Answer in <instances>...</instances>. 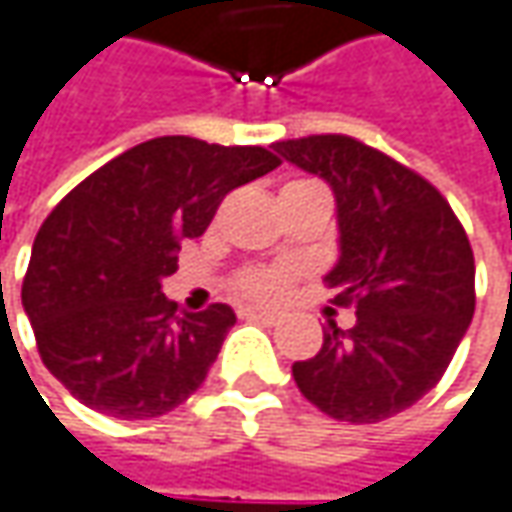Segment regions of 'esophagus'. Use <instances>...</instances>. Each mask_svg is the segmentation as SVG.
I'll use <instances>...</instances> for the list:
<instances>
[{"label": "esophagus", "mask_w": 512, "mask_h": 512, "mask_svg": "<svg viewBox=\"0 0 512 512\" xmlns=\"http://www.w3.org/2000/svg\"><path fill=\"white\" fill-rule=\"evenodd\" d=\"M241 317L259 320V323H276V320H279V311L262 309V306H247V309H241Z\"/></svg>", "instance_id": "34e87169"}]
</instances>
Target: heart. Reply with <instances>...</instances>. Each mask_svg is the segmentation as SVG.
<instances>
[{"instance_id": "1", "label": "heart", "mask_w": 512, "mask_h": 512, "mask_svg": "<svg viewBox=\"0 0 512 512\" xmlns=\"http://www.w3.org/2000/svg\"><path fill=\"white\" fill-rule=\"evenodd\" d=\"M303 183V180H297ZM291 186V183H288ZM238 288L244 294H253V297H279L285 288H288V271L282 268H259V271H247V274L238 279Z\"/></svg>"}]
</instances>
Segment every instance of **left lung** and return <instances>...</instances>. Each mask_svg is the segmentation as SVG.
<instances>
[{
    "label": "left lung",
    "mask_w": 512,
    "mask_h": 512,
    "mask_svg": "<svg viewBox=\"0 0 512 512\" xmlns=\"http://www.w3.org/2000/svg\"><path fill=\"white\" fill-rule=\"evenodd\" d=\"M323 177L338 203L341 256L326 274L355 326L323 329L291 367L300 393L332 420L382 422L443 379L475 314V256L449 201L417 171L341 133L274 142Z\"/></svg>",
    "instance_id": "8db88e82"
}]
</instances>
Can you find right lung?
<instances>
[{
    "mask_svg": "<svg viewBox=\"0 0 512 512\" xmlns=\"http://www.w3.org/2000/svg\"><path fill=\"white\" fill-rule=\"evenodd\" d=\"M276 165L259 145L157 136L57 203L31 247L22 309L43 364L78 402L116 420H151L201 387L236 311L215 303L180 314L163 276L227 192Z\"/></svg>",
    "mask_w": 512,
    "mask_h": 512,
    "instance_id": "add662e5",
    "label": "right lung"
}]
</instances>
